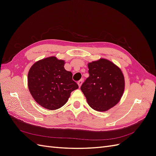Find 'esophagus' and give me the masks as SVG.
Here are the masks:
<instances>
[{
	"mask_svg": "<svg viewBox=\"0 0 156 156\" xmlns=\"http://www.w3.org/2000/svg\"><path fill=\"white\" fill-rule=\"evenodd\" d=\"M83 82V79L79 80V81L77 82V84H78V85H79V87L81 86V84H82Z\"/></svg>",
	"mask_w": 156,
	"mask_h": 156,
	"instance_id": "1",
	"label": "esophagus"
}]
</instances>
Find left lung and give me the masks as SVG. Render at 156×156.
<instances>
[{
  "instance_id": "1",
  "label": "left lung",
  "mask_w": 156,
  "mask_h": 156,
  "mask_svg": "<svg viewBox=\"0 0 156 156\" xmlns=\"http://www.w3.org/2000/svg\"><path fill=\"white\" fill-rule=\"evenodd\" d=\"M88 67L89 77L81 90L93 109L107 111L117 104L123 94V73L115 64L103 58L89 63Z\"/></svg>"
}]
</instances>
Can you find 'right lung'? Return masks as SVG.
<instances>
[{"label":"right lung","mask_w":156,"mask_h":156,"mask_svg":"<svg viewBox=\"0 0 156 156\" xmlns=\"http://www.w3.org/2000/svg\"><path fill=\"white\" fill-rule=\"evenodd\" d=\"M64 66V60L51 56L34 63L28 74L31 95L39 105L49 110L64 105L71 92L79 88L72 79V73Z\"/></svg>","instance_id":"obj_1"}]
</instances>
